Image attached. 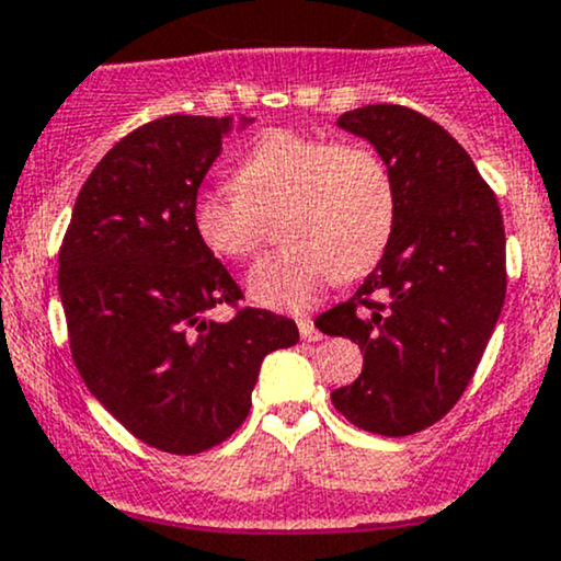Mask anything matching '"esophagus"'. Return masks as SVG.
<instances>
[{
    "label": "esophagus",
    "mask_w": 561,
    "mask_h": 561,
    "mask_svg": "<svg viewBox=\"0 0 561 561\" xmlns=\"http://www.w3.org/2000/svg\"><path fill=\"white\" fill-rule=\"evenodd\" d=\"M298 331H301L304 342H317L320 339V331L314 328L312 317H298Z\"/></svg>",
    "instance_id": "obj_1"
}]
</instances>
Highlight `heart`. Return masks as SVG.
I'll list each match as a JSON object with an SVG mask.
<instances>
[{"mask_svg": "<svg viewBox=\"0 0 561 561\" xmlns=\"http://www.w3.org/2000/svg\"><path fill=\"white\" fill-rule=\"evenodd\" d=\"M282 211L285 249L249 271V293L271 309H304L336 276L353 282L386 254L396 225L388 165L360 144L271 129L236 168V186H206L192 225L214 254L247 260Z\"/></svg>", "mask_w": 561, "mask_h": 561, "instance_id": "b5f03b06", "label": "heart"}]
</instances>
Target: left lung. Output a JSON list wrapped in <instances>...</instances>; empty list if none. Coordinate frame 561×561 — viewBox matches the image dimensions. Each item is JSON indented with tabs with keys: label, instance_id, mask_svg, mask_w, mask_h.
Returning a JSON list of instances; mask_svg holds the SVG:
<instances>
[{
	"label": "left lung",
	"instance_id": "1",
	"mask_svg": "<svg viewBox=\"0 0 561 561\" xmlns=\"http://www.w3.org/2000/svg\"><path fill=\"white\" fill-rule=\"evenodd\" d=\"M336 124L388 165L396 225L358 293L314 322L364 353L331 401L364 432L407 437L454 410L483 358L507 290L505 225L472 157L423 113L364 105Z\"/></svg>",
	"mask_w": 561,
	"mask_h": 561
}]
</instances>
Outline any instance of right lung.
Masks as SVG:
<instances>
[{
	"instance_id": "right-lung-1",
	"label": "right lung",
	"mask_w": 561,
	"mask_h": 561,
	"mask_svg": "<svg viewBox=\"0 0 561 561\" xmlns=\"http://www.w3.org/2000/svg\"><path fill=\"white\" fill-rule=\"evenodd\" d=\"M228 133L230 116L133 129L89 173L59 249L83 382L133 437L173 456L225 443L247 421L265 355L298 342L287 317L239 307L244 293L192 225ZM219 302L237 309L228 323L207 317Z\"/></svg>"
}]
</instances>
